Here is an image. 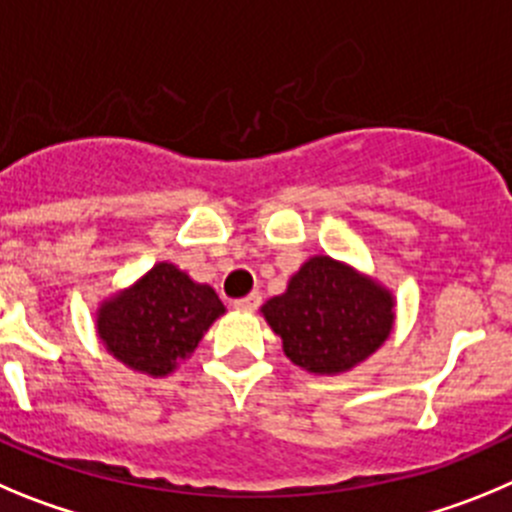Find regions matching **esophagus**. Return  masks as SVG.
Here are the masks:
<instances>
[{
	"label": "esophagus",
	"mask_w": 512,
	"mask_h": 512,
	"mask_svg": "<svg viewBox=\"0 0 512 512\" xmlns=\"http://www.w3.org/2000/svg\"><path fill=\"white\" fill-rule=\"evenodd\" d=\"M260 303H262L260 293H250V296H245V298H237V301H234V308H242V311H255Z\"/></svg>",
	"instance_id": "esophagus-1"
}]
</instances>
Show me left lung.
<instances>
[{"label":"left lung","mask_w":512,"mask_h":512,"mask_svg":"<svg viewBox=\"0 0 512 512\" xmlns=\"http://www.w3.org/2000/svg\"><path fill=\"white\" fill-rule=\"evenodd\" d=\"M393 296L344 262L319 255L290 278L283 296L262 306L293 365L336 375L365 362L393 329Z\"/></svg>","instance_id":"obj_1"}]
</instances>
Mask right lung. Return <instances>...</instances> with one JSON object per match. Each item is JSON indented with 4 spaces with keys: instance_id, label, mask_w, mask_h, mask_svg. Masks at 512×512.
I'll return each mask as SVG.
<instances>
[{
    "instance_id": "right-lung-1",
    "label": "right lung",
    "mask_w": 512,
    "mask_h": 512,
    "mask_svg": "<svg viewBox=\"0 0 512 512\" xmlns=\"http://www.w3.org/2000/svg\"><path fill=\"white\" fill-rule=\"evenodd\" d=\"M224 313L214 288L193 283L170 262H158L132 288L99 308L104 347L127 367L163 377L199 347L204 331Z\"/></svg>"
}]
</instances>
